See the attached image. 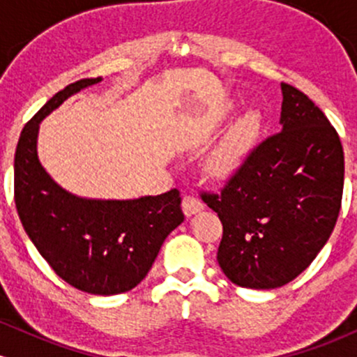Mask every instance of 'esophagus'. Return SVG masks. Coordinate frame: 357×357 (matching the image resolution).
Wrapping results in <instances>:
<instances>
[{
  "label": "esophagus",
  "instance_id": "esophagus-1",
  "mask_svg": "<svg viewBox=\"0 0 357 357\" xmlns=\"http://www.w3.org/2000/svg\"><path fill=\"white\" fill-rule=\"evenodd\" d=\"M202 210H203V203L199 202V199L196 198V196H192V195L184 196V198H183V211H184V215L191 216V215H195V213H198V211H202Z\"/></svg>",
  "mask_w": 357,
  "mask_h": 357
}]
</instances>
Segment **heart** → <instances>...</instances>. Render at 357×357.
I'll return each instance as SVG.
<instances>
[{"label":"heart","instance_id":"heart-1","mask_svg":"<svg viewBox=\"0 0 357 357\" xmlns=\"http://www.w3.org/2000/svg\"><path fill=\"white\" fill-rule=\"evenodd\" d=\"M261 129V116L257 110H248L245 116L238 119L233 129L228 134L227 141L220 151V162H228L236 158V154L250 144L258 136Z\"/></svg>","mask_w":357,"mask_h":357}]
</instances>
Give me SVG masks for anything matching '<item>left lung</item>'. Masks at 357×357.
I'll return each mask as SVG.
<instances>
[{"label":"left lung","mask_w":357,"mask_h":357,"mask_svg":"<svg viewBox=\"0 0 357 357\" xmlns=\"http://www.w3.org/2000/svg\"><path fill=\"white\" fill-rule=\"evenodd\" d=\"M282 130L261 141L216 191L221 270L233 284L275 289L312 264L342 202L344 151L337 130L304 92L282 84Z\"/></svg>","instance_id":"obj_1"}]
</instances>
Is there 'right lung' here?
Here are the masks:
<instances>
[{
    "label": "right lung",
    "instance_id": "1",
    "mask_svg": "<svg viewBox=\"0 0 357 357\" xmlns=\"http://www.w3.org/2000/svg\"><path fill=\"white\" fill-rule=\"evenodd\" d=\"M100 80L67 85L23 127L15 153V204L26 235L61 280L82 292L114 296L147 275L184 215L176 188L129 202H100L77 198L45 173L36 155L40 121L72 93Z\"/></svg>",
    "mask_w": 357,
    "mask_h": 357
}]
</instances>
